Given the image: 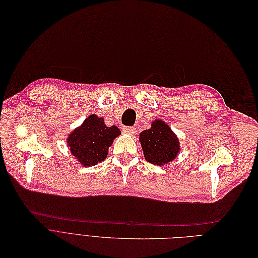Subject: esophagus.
I'll return each instance as SVG.
<instances>
[{"instance_id": "34e87169", "label": "esophagus", "mask_w": 258, "mask_h": 258, "mask_svg": "<svg viewBox=\"0 0 258 258\" xmlns=\"http://www.w3.org/2000/svg\"><path fill=\"white\" fill-rule=\"evenodd\" d=\"M122 131H124L125 133L130 134V136H134V134H137V129H136V127H128V126H125V127H122Z\"/></svg>"}]
</instances>
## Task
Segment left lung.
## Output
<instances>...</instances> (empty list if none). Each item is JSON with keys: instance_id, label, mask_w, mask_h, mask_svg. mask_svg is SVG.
I'll list each match as a JSON object with an SVG mask.
<instances>
[{"instance_id": "obj_1", "label": "left lung", "mask_w": 258, "mask_h": 258, "mask_svg": "<svg viewBox=\"0 0 258 258\" xmlns=\"http://www.w3.org/2000/svg\"><path fill=\"white\" fill-rule=\"evenodd\" d=\"M140 142L146 161L157 166L173 161L179 151L176 136L162 119L154 120L150 129L144 130Z\"/></svg>"}]
</instances>
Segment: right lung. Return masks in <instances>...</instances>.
Instances as JSON below:
<instances>
[{
    "label": "right lung",
    "mask_w": 258,
    "mask_h": 258,
    "mask_svg": "<svg viewBox=\"0 0 258 258\" xmlns=\"http://www.w3.org/2000/svg\"><path fill=\"white\" fill-rule=\"evenodd\" d=\"M116 126L107 127L103 117L90 115L68 137V147L83 166H92L107 157L108 148L119 136Z\"/></svg>",
    "instance_id": "obj_1"
}]
</instances>
